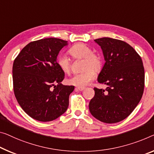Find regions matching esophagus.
I'll return each instance as SVG.
<instances>
[{"label": "esophagus", "mask_w": 154, "mask_h": 154, "mask_svg": "<svg viewBox=\"0 0 154 154\" xmlns=\"http://www.w3.org/2000/svg\"><path fill=\"white\" fill-rule=\"evenodd\" d=\"M76 89L79 91H83L85 88L83 87H76Z\"/></svg>", "instance_id": "esophagus-1"}]
</instances>
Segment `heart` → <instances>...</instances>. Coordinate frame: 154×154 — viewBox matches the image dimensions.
<instances>
[{
    "instance_id": "obj_1",
    "label": "heart",
    "mask_w": 154,
    "mask_h": 154,
    "mask_svg": "<svg viewBox=\"0 0 154 154\" xmlns=\"http://www.w3.org/2000/svg\"><path fill=\"white\" fill-rule=\"evenodd\" d=\"M69 53L75 59H83L82 69L80 74H75L69 80L72 85L85 86L95 77V72H100L103 68V58L99 54L93 53L90 47L85 43H77L69 49ZM57 64L60 69L66 74L71 72V63L65 54H60L57 57Z\"/></svg>"
}]
</instances>
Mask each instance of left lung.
Instances as JSON below:
<instances>
[{"label":"left lung","mask_w":154,"mask_h":154,"mask_svg":"<svg viewBox=\"0 0 154 154\" xmlns=\"http://www.w3.org/2000/svg\"><path fill=\"white\" fill-rule=\"evenodd\" d=\"M94 41L101 47L105 60L98 81L107 87H94L89 111L101 122L116 123L128 117L143 96V60L133 47L120 40L104 37Z\"/></svg>","instance_id":"8db88e82"}]
</instances>
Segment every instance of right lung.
<instances>
[{
    "instance_id": "right-lung-1",
    "label": "right lung",
    "mask_w": 154,
    "mask_h": 154,
    "mask_svg": "<svg viewBox=\"0 0 154 154\" xmlns=\"http://www.w3.org/2000/svg\"><path fill=\"white\" fill-rule=\"evenodd\" d=\"M67 41L47 38L27 44L13 64L14 93L21 108L34 119L49 122L63 114L74 86L61 84L65 73L56 58Z\"/></svg>"
}]
</instances>
